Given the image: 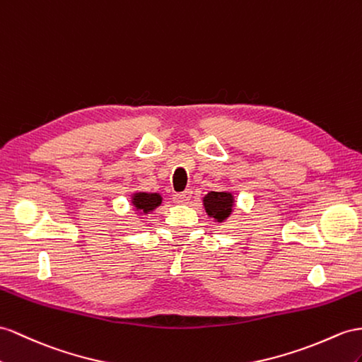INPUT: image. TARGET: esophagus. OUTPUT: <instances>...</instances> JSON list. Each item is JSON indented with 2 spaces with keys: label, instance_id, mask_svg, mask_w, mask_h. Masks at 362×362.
<instances>
[{
  "label": "esophagus",
  "instance_id": "1",
  "mask_svg": "<svg viewBox=\"0 0 362 362\" xmlns=\"http://www.w3.org/2000/svg\"><path fill=\"white\" fill-rule=\"evenodd\" d=\"M191 196H192V191L191 189H187L183 192H179V194H174V202L177 203H188L191 200Z\"/></svg>",
  "mask_w": 362,
  "mask_h": 362
}]
</instances>
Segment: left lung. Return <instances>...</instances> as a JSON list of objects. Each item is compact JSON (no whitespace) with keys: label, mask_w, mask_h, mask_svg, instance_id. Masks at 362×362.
<instances>
[{"label":"left lung","mask_w":362,"mask_h":362,"mask_svg":"<svg viewBox=\"0 0 362 362\" xmlns=\"http://www.w3.org/2000/svg\"><path fill=\"white\" fill-rule=\"evenodd\" d=\"M203 205L209 217H214L217 221H225L234 208V196L226 191H211L203 199Z\"/></svg>","instance_id":"8db88e82"}]
</instances>
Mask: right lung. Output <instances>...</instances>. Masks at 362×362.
<instances>
[{
	"label": "right lung",
	"mask_w": 362,
	"mask_h": 362,
	"mask_svg": "<svg viewBox=\"0 0 362 362\" xmlns=\"http://www.w3.org/2000/svg\"><path fill=\"white\" fill-rule=\"evenodd\" d=\"M132 202L134 208L141 211V214H148L157 206H160L162 196L157 192H136Z\"/></svg>",
	"instance_id": "right-lung-1"
}]
</instances>
